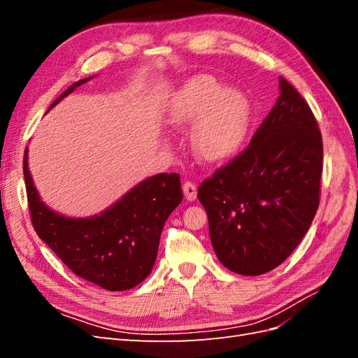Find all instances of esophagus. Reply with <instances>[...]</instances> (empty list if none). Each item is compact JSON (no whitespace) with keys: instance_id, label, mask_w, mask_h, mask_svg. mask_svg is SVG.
I'll return each instance as SVG.
<instances>
[{"instance_id":"esophagus-1","label":"esophagus","mask_w":358,"mask_h":358,"mask_svg":"<svg viewBox=\"0 0 358 358\" xmlns=\"http://www.w3.org/2000/svg\"><path fill=\"white\" fill-rule=\"evenodd\" d=\"M182 189H183V196H185V199L188 201H194V200L197 199V187H196V183L187 180L185 183H183Z\"/></svg>"}]
</instances>
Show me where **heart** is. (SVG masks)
<instances>
[{
  "instance_id": "obj_1",
  "label": "heart",
  "mask_w": 358,
  "mask_h": 358,
  "mask_svg": "<svg viewBox=\"0 0 358 358\" xmlns=\"http://www.w3.org/2000/svg\"><path fill=\"white\" fill-rule=\"evenodd\" d=\"M251 115V103L243 92L224 88L208 74L194 76L183 83L169 109L175 127L194 124L192 148L208 162H221L237 154L246 140Z\"/></svg>"
}]
</instances>
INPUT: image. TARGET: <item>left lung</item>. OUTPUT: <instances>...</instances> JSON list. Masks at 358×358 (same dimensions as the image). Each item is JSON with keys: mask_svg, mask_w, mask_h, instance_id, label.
I'll return each mask as SVG.
<instances>
[{"mask_svg": "<svg viewBox=\"0 0 358 358\" xmlns=\"http://www.w3.org/2000/svg\"><path fill=\"white\" fill-rule=\"evenodd\" d=\"M321 171L315 116L294 86L279 78L276 104L248 149L199 188L222 266L258 276L282 264L317 213Z\"/></svg>", "mask_w": 358, "mask_h": 358, "instance_id": "left-lung-1", "label": "left lung"}]
</instances>
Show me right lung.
<instances>
[{"instance_id": "right-lung-1", "label": "right lung", "mask_w": 358, "mask_h": 358, "mask_svg": "<svg viewBox=\"0 0 358 358\" xmlns=\"http://www.w3.org/2000/svg\"><path fill=\"white\" fill-rule=\"evenodd\" d=\"M94 78L74 82L49 110ZM24 176L34 230L73 273L107 291H125L152 272L162 227L182 201L178 173L150 176L103 212L83 218L61 215L41 200L28 169V148Z\"/></svg>"}]
</instances>
